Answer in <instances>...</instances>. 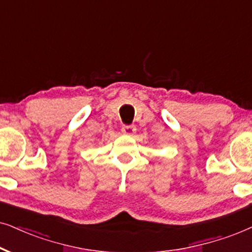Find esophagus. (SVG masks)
<instances>
[{"mask_svg": "<svg viewBox=\"0 0 252 252\" xmlns=\"http://www.w3.org/2000/svg\"><path fill=\"white\" fill-rule=\"evenodd\" d=\"M136 131V126H122V132L124 133V135H129L131 136L135 133Z\"/></svg>", "mask_w": 252, "mask_h": 252, "instance_id": "obj_1", "label": "esophagus"}]
</instances>
